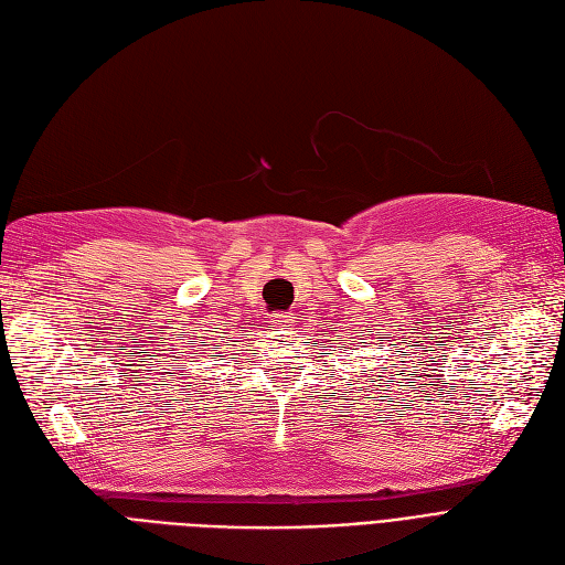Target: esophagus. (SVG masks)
<instances>
[{"label": "esophagus", "instance_id": "obj_1", "mask_svg": "<svg viewBox=\"0 0 565 565\" xmlns=\"http://www.w3.org/2000/svg\"><path fill=\"white\" fill-rule=\"evenodd\" d=\"M270 323H273V328H289V326H292V316H287V313H273V316H270Z\"/></svg>", "mask_w": 565, "mask_h": 565}]
</instances>
